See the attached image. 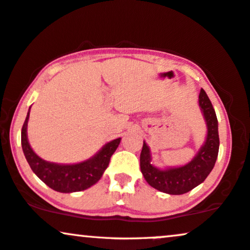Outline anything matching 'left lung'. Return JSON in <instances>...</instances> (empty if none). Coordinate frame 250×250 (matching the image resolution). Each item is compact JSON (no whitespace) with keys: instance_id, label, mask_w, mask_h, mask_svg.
Returning a JSON list of instances; mask_svg holds the SVG:
<instances>
[{"instance_id":"obj_1","label":"left lung","mask_w":250,"mask_h":250,"mask_svg":"<svg viewBox=\"0 0 250 250\" xmlns=\"http://www.w3.org/2000/svg\"><path fill=\"white\" fill-rule=\"evenodd\" d=\"M198 105L207 123V138L191 162L183 166L160 169L151 164V151L143 143L141 152V172L151 187L169 195H182L201 185L216 164L219 151L218 120L209 97L202 88Z\"/></svg>"}]
</instances>
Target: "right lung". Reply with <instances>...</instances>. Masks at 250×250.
Here are the masks:
<instances>
[{
	"instance_id": "right-lung-1",
	"label": "right lung",
	"mask_w": 250,
	"mask_h": 250,
	"mask_svg": "<svg viewBox=\"0 0 250 250\" xmlns=\"http://www.w3.org/2000/svg\"><path fill=\"white\" fill-rule=\"evenodd\" d=\"M30 118L28 109L26 119L21 128V147L24 156L33 173L49 188L59 192L82 191L96 185L108 166L110 157L118 148L121 138H116L104 145L90 159L77 164H56L41 159L31 147L27 140V122Z\"/></svg>"
}]
</instances>
